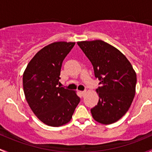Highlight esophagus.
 I'll return each mask as SVG.
<instances>
[{
    "label": "esophagus",
    "mask_w": 152,
    "mask_h": 152,
    "mask_svg": "<svg viewBox=\"0 0 152 152\" xmlns=\"http://www.w3.org/2000/svg\"><path fill=\"white\" fill-rule=\"evenodd\" d=\"M80 94L82 96H85V94H86V91H80Z\"/></svg>",
    "instance_id": "esophagus-1"
}]
</instances>
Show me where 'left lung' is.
I'll return each instance as SVG.
<instances>
[{
	"label": "left lung",
	"instance_id": "left-lung-1",
	"mask_svg": "<svg viewBox=\"0 0 152 152\" xmlns=\"http://www.w3.org/2000/svg\"><path fill=\"white\" fill-rule=\"evenodd\" d=\"M78 46L93 65L100 81L96 90L97 105L91 109L96 121L110 124L126 114L134 97L137 76L126 56L102 40L77 42Z\"/></svg>",
	"mask_w": 152,
	"mask_h": 152
}]
</instances>
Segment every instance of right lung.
Segmentation results:
<instances>
[{
	"label": "right lung",
	"instance_id": "right-lung-1",
	"mask_svg": "<svg viewBox=\"0 0 152 152\" xmlns=\"http://www.w3.org/2000/svg\"><path fill=\"white\" fill-rule=\"evenodd\" d=\"M75 45L56 42L47 45L30 61L23 73L26 101L36 116L48 126L69 122L80 102L76 91L59 86L62 62Z\"/></svg>",
	"mask_w": 152,
	"mask_h": 152
}]
</instances>
